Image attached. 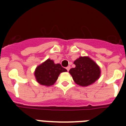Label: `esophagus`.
<instances>
[{
    "instance_id": "esophagus-1",
    "label": "esophagus",
    "mask_w": 126,
    "mask_h": 126,
    "mask_svg": "<svg viewBox=\"0 0 126 126\" xmlns=\"http://www.w3.org/2000/svg\"><path fill=\"white\" fill-rule=\"evenodd\" d=\"M66 69H67V71H69V69H70V66H68V67H66Z\"/></svg>"
}]
</instances>
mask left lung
<instances>
[{
    "label": "left lung",
    "instance_id": "obj_1",
    "mask_svg": "<svg viewBox=\"0 0 126 126\" xmlns=\"http://www.w3.org/2000/svg\"><path fill=\"white\" fill-rule=\"evenodd\" d=\"M76 67L69 70V74L77 84L87 86L98 79L100 70L94 61L86 57H80L74 61Z\"/></svg>",
    "mask_w": 126,
    "mask_h": 126
}]
</instances>
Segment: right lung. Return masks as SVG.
I'll return each mask as SVG.
<instances>
[{
	"label": "right lung",
	"instance_id": "right-lung-1",
	"mask_svg": "<svg viewBox=\"0 0 126 126\" xmlns=\"http://www.w3.org/2000/svg\"><path fill=\"white\" fill-rule=\"evenodd\" d=\"M67 71L60 64H55L53 61L47 59L44 63L37 67L35 71V77L37 82L44 86L54 84L59 74L61 72Z\"/></svg>",
	"mask_w": 126,
	"mask_h": 126
}]
</instances>
